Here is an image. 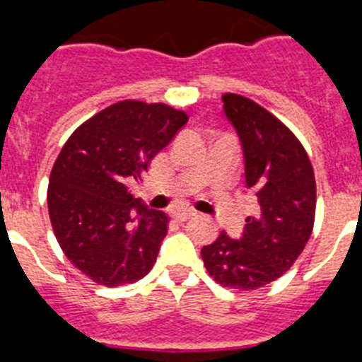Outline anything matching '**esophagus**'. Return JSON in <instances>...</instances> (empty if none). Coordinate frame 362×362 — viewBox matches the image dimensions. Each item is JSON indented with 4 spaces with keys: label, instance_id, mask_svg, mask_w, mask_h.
<instances>
[{
    "label": "esophagus",
    "instance_id": "esophagus-1",
    "mask_svg": "<svg viewBox=\"0 0 362 362\" xmlns=\"http://www.w3.org/2000/svg\"><path fill=\"white\" fill-rule=\"evenodd\" d=\"M171 216H173L175 220H178V221H185V220H189V218L194 216V211L175 209V211H171Z\"/></svg>",
    "mask_w": 362,
    "mask_h": 362
}]
</instances>
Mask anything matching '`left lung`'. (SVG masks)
Listing matches in <instances>:
<instances>
[{
  "instance_id": "left-lung-1",
  "label": "left lung",
  "mask_w": 362,
  "mask_h": 362,
  "mask_svg": "<svg viewBox=\"0 0 362 362\" xmlns=\"http://www.w3.org/2000/svg\"><path fill=\"white\" fill-rule=\"evenodd\" d=\"M221 100L242 146L245 187L259 209L238 240L221 230L202 249V259L220 285L254 291L285 274L307 245L315 214L314 169L301 142L272 113L236 93Z\"/></svg>"
}]
</instances>
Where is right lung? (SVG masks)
<instances>
[{
    "mask_svg": "<svg viewBox=\"0 0 362 362\" xmlns=\"http://www.w3.org/2000/svg\"><path fill=\"white\" fill-rule=\"evenodd\" d=\"M187 122L165 104L122 100L71 133L48 184V213L61 249L99 285L135 283L155 265L168 214L128 191Z\"/></svg>",
    "mask_w": 362,
    "mask_h": 362,
    "instance_id": "right-lung-1",
    "label": "right lung"
}]
</instances>
